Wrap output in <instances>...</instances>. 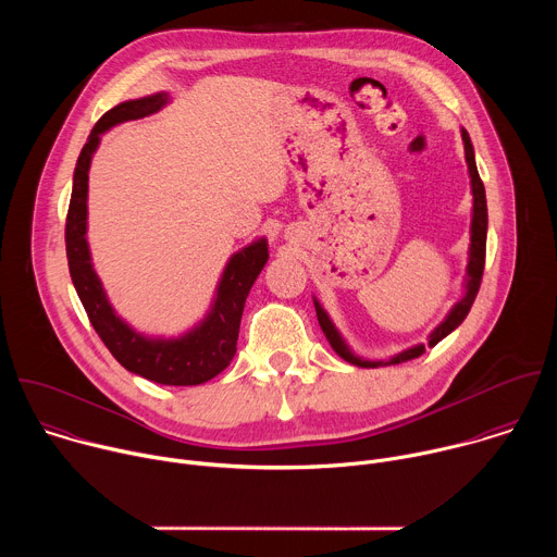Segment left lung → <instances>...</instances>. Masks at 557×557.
I'll use <instances>...</instances> for the list:
<instances>
[{"label": "left lung", "instance_id": "1", "mask_svg": "<svg viewBox=\"0 0 557 557\" xmlns=\"http://www.w3.org/2000/svg\"><path fill=\"white\" fill-rule=\"evenodd\" d=\"M462 143H465V158H467V168H469V176H471V194H473V215H471V245H469V264H467V293L465 297L449 310V314L445 317V322H441L436 326V331L430 335L428 346H436L441 339H445L454 329H458L462 324V320L467 317L475 295H479L481 282H483V271H485V251H487V198H485V185L479 176V170H475V158H473V147L469 140V134L462 129ZM314 310H317V320H320V326L326 335V339L331 342L333 350L346 359L352 366L359 368H379V366H394V363H404L410 359H417L425 352V346H414L408 348L404 352H399L396 357H392L387 363L383 361H366L357 355L350 352V348L346 346V342L342 339V335L337 333L335 324L331 322V317L326 314V310L320 306V301L314 299Z\"/></svg>", "mask_w": 557, "mask_h": 557}]
</instances>
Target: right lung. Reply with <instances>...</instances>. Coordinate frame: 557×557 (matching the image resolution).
<instances>
[{
  "label": "right lung",
  "mask_w": 557,
  "mask_h": 557,
  "mask_svg": "<svg viewBox=\"0 0 557 557\" xmlns=\"http://www.w3.org/2000/svg\"><path fill=\"white\" fill-rule=\"evenodd\" d=\"M168 103V95H151L119 103L92 127L74 168L72 196L65 218V253L72 284L82 299L90 324L112 357L129 372L163 385H200L220 374L235 355L237 333L249 290L269 260V245L262 240L237 251L218 284V295L205 322L178 339H149L129 329L110 306L99 275L92 269L86 240L88 228V172L101 134L123 121L143 119Z\"/></svg>",
  "instance_id": "obj_1"
}]
</instances>
